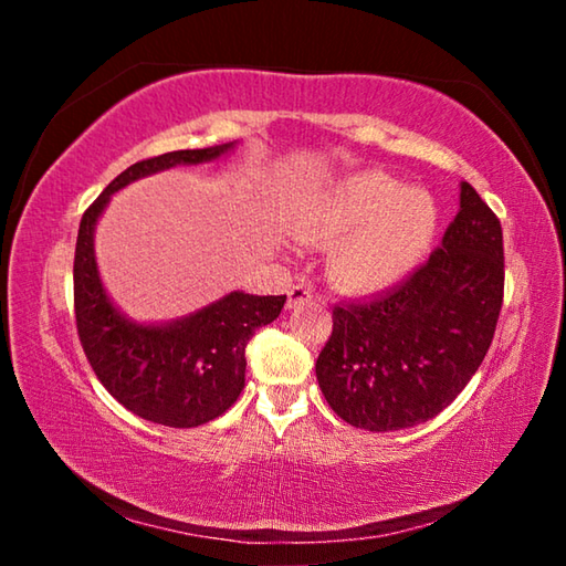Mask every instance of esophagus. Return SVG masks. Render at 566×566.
I'll use <instances>...</instances> for the list:
<instances>
[{"label":"esophagus","mask_w":566,"mask_h":566,"mask_svg":"<svg viewBox=\"0 0 566 566\" xmlns=\"http://www.w3.org/2000/svg\"><path fill=\"white\" fill-rule=\"evenodd\" d=\"M286 296H290V300H286V306L294 310V306H300V304L312 300V290L306 284H296V286H292L290 294H286Z\"/></svg>","instance_id":"1"}]
</instances>
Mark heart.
I'll return each instance as SVG.
<instances>
[{"mask_svg": "<svg viewBox=\"0 0 566 566\" xmlns=\"http://www.w3.org/2000/svg\"><path fill=\"white\" fill-rule=\"evenodd\" d=\"M294 224L306 242L332 244L329 282L364 296L391 290L427 260L439 232V209L429 191L364 169L312 195Z\"/></svg>", "mask_w": 566, "mask_h": 566, "instance_id": "obj_1", "label": "heart"}]
</instances>
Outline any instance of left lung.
I'll use <instances>...</instances> for the list:
<instances>
[{
    "label": "left lung",
    "mask_w": 566,
    "mask_h": 566,
    "mask_svg": "<svg viewBox=\"0 0 566 566\" xmlns=\"http://www.w3.org/2000/svg\"><path fill=\"white\" fill-rule=\"evenodd\" d=\"M502 296V224L462 181L454 222L415 274L371 300L334 306L317 359L324 399L367 432L437 417L482 364Z\"/></svg>",
    "instance_id": "8db88e82"
}]
</instances>
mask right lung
Masks as SVG:
<instances>
[{"mask_svg":"<svg viewBox=\"0 0 566 566\" xmlns=\"http://www.w3.org/2000/svg\"><path fill=\"white\" fill-rule=\"evenodd\" d=\"M237 142L167 151L124 169L84 212L74 252V317L84 354L104 389L134 415L165 427H199L234 405L244 389V349L252 334L280 317L286 294L229 292L169 322L129 319L112 302L94 254V229L114 191L177 165H202Z\"/></svg>","mask_w":566,"mask_h":566,"instance_id":"right-lung-1","label":"right lung"}]
</instances>
